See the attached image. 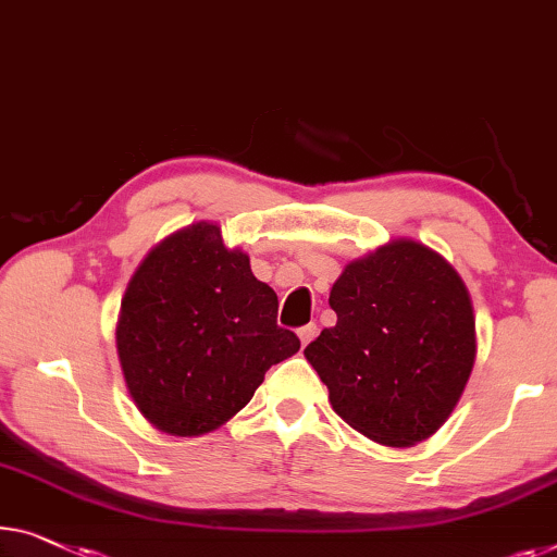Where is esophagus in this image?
Returning <instances> with one entry per match:
<instances>
[{"label": "esophagus", "mask_w": 557, "mask_h": 557, "mask_svg": "<svg viewBox=\"0 0 557 557\" xmlns=\"http://www.w3.org/2000/svg\"><path fill=\"white\" fill-rule=\"evenodd\" d=\"M314 335H318V325H314V322H310V325H305V327L297 330V337H300L302 347H305V345H310L312 339H314Z\"/></svg>", "instance_id": "1"}]
</instances>
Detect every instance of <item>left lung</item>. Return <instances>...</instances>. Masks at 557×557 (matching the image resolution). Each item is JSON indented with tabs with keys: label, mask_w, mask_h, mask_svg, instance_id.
<instances>
[{
	"label": "left lung",
	"mask_w": 557,
	"mask_h": 557,
	"mask_svg": "<svg viewBox=\"0 0 557 557\" xmlns=\"http://www.w3.org/2000/svg\"><path fill=\"white\" fill-rule=\"evenodd\" d=\"M337 325L305 347L330 405L364 437L410 447L458 405L478 355L462 277L418 239H389L347 262L330 289Z\"/></svg>",
	"instance_id": "8db88e82"
}]
</instances>
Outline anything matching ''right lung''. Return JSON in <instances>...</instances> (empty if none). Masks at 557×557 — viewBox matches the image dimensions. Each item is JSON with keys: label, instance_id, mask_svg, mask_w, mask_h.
<instances>
[{"label": "right lung", "instance_id": "right-lung-1", "mask_svg": "<svg viewBox=\"0 0 557 557\" xmlns=\"http://www.w3.org/2000/svg\"><path fill=\"white\" fill-rule=\"evenodd\" d=\"M117 355L132 403L177 437L225 425L272 364L300 350L277 327V295L227 247L218 222H193L157 243L122 297Z\"/></svg>", "mask_w": 557, "mask_h": 557}]
</instances>
